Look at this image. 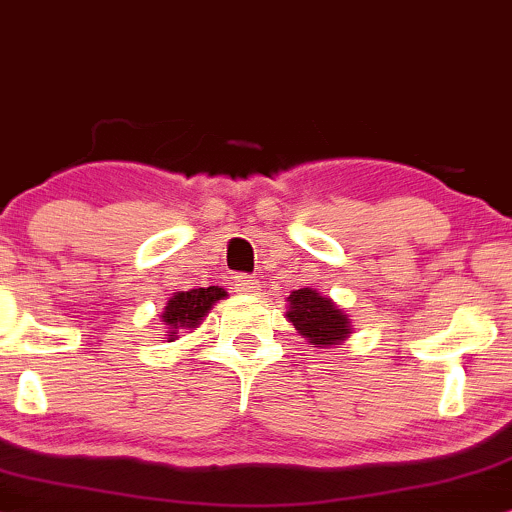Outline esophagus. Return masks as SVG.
Segmentation results:
<instances>
[{
    "instance_id": "obj_1",
    "label": "esophagus",
    "mask_w": 512,
    "mask_h": 512,
    "mask_svg": "<svg viewBox=\"0 0 512 512\" xmlns=\"http://www.w3.org/2000/svg\"><path fill=\"white\" fill-rule=\"evenodd\" d=\"M233 286H236V291L243 293V296H255V293H260V281L248 274L233 276Z\"/></svg>"
}]
</instances>
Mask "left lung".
Returning a JSON list of instances; mask_svg holds the SVG:
<instances>
[{
  "label": "left lung",
  "instance_id": "left-lung-1",
  "mask_svg": "<svg viewBox=\"0 0 512 512\" xmlns=\"http://www.w3.org/2000/svg\"><path fill=\"white\" fill-rule=\"evenodd\" d=\"M286 301H289L286 320L293 322L305 342L317 349H330L351 337L354 327H351L349 315L330 296H322L320 291L305 286V289L293 291Z\"/></svg>",
  "mask_w": 512,
  "mask_h": 512
}]
</instances>
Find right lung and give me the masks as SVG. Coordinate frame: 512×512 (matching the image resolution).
<instances>
[{
  "mask_svg": "<svg viewBox=\"0 0 512 512\" xmlns=\"http://www.w3.org/2000/svg\"><path fill=\"white\" fill-rule=\"evenodd\" d=\"M226 296V289H219V286L173 293L161 313V322L163 327H166L168 342H175V339L180 337V332L195 330V327L202 325V320L209 315V310Z\"/></svg>",
  "mask_w": 512,
  "mask_h": 512,
  "instance_id": "1",
  "label": "right lung"
}]
</instances>
